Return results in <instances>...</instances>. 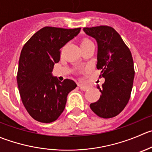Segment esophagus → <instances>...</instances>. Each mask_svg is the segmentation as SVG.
Segmentation results:
<instances>
[{
    "label": "esophagus",
    "mask_w": 152,
    "mask_h": 152,
    "mask_svg": "<svg viewBox=\"0 0 152 152\" xmlns=\"http://www.w3.org/2000/svg\"><path fill=\"white\" fill-rule=\"evenodd\" d=\"M79 88H80V89L82 90V91H87V90L89 88V87H88V85H82V84H80V83H79Z\"/></svg>",
    "instance_id": "1"
}]
</instances>
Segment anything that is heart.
Returning a JSON list of instances; mask_svg holds the SVG:
<instances>
[{"label":"heart","instance_id":"heart-1","mask_svg":"<svg viewBox=\"0 0 152 152\" xmlns=\"http://www.w3.org/2000/svg\"><path fill=\"white\" fill-rule=\"evenodd\" d=\"M91 43H93V42H91V41L88 40V39H83V40H82V42H81V45H81V48H82V47L87 46V45H90V44H91Z\"/></svg>","mask_w":152,"mask_h":152}]
</instances>
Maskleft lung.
<instances>
[{
    "mask_svg": "<svg viewBox=\"0 0 152 152\" xmlns=\"http://www.w3.org/2000/svg\"><path fill=\"white\" fill-rule=\"evenodd\" d=\"M85 33L98 44L97 64L99 77L104 78L100 88L99 99L90 104L91 110L102 118L117 116L126 106L131 96L134 68L132 53L120 34L108 26L85 27Z\"/></svg>",
    "mask_w": 152,
    "mask_h": 152,
    "instance_id": "left-lung-1",
    "label": "left lung"
}]
</instances>
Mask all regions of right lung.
I'll return each mask as SVG.
<instances>
[{
    "label": "right lung",
    "mask_w": 152,
    "mask_h": 152,
    "mask_svg": "<svg viewBox=\"0 0 152 152\" xmlns=\"http://www.w3.org/2000/svg\"><path fill=\"white\" fill-rule=\"evenodd\" d=\"M80 29L45 26L35 32L22 48L18 87L25 108L37 121H56L64 111L67 94L76 88L74 81L66 79L61 82L51 73L60 60V49Z\"/></svg>",
    "instance_id": "obj_1"
}]
</instances>
